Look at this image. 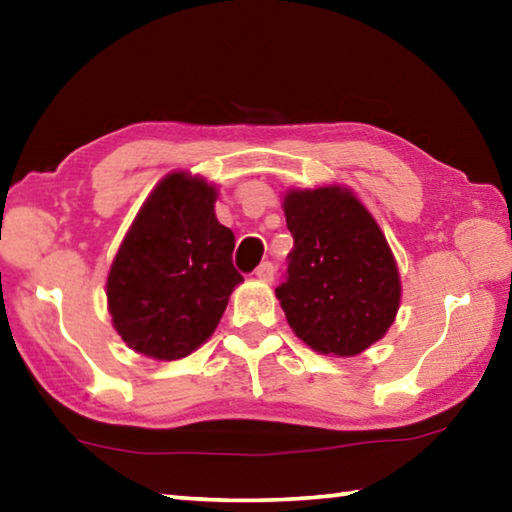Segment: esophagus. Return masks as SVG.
Wrapping results in <instances>:
<instances>
[{"instance_id":"obj_1","label":"esophagus","mask_w":512,"mask_h":512,"mask_svg":"<svg viewBox=\"0 0 512 512\" xmlns=\"http://www.w3.org/2000/svg\"><path fill=\"white\" fill-rule=\"evenodd\" d=\"M255 275L259 277V280H264V282H271V280H273V275H275V264H273V262H262V264L257 266Z\"/></svg>"}]
</instances>
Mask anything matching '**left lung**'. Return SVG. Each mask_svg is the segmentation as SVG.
<instances>
[{"label": "left lung", "instance_id": "obj_1", "mask_svg": "<svg viewBox=\"0 0 512 512\" xmlns=\"http://www.w3.org/2000/svg\"><path fill=\"white\" fill-rule=\"evenodd\" d=\"M284 216L293 237L275 289L289 325L311 350L354 357L393 325L402 284L372 214L345 187L289 189Z\"/></svg>", "mask_w": 512, "mask_h": 512}]
</instances>
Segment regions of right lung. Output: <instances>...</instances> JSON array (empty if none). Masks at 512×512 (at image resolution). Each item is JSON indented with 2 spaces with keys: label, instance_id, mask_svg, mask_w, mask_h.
<instances>
[{
  "label": "right lung",
  "instance_id": "right-lung-1",
  "mask_svg": "<svg viewBox=\"0 0 512 512\" xmlns=\"http://www.w3.org/2000/svg\"><path fill=\"white\" fill-rule=\"evenodd\" d=\"M216 187L185 171L162 178L115 255L108 309L128 348L183 359L210 339L244 277L232 266L235 235L216 221Z\"/></svg>",
  "mask_w": 512,
  "mask_h": 512
}]
</instances>
